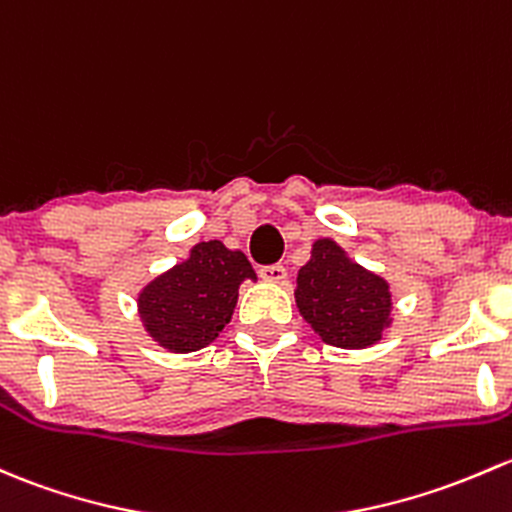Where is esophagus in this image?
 Listing matches in <instances>:
<instances>
[{
    "label": "esophagus",
    "mask_w": 512,
    "mask_h": 512,
    "mask_svg": "<svg viewBox=\"0 0 512 512\" xmlns=\"http://www.w3.org/2000/svg\"><path fill=\"white\" fill-rule=\"evenodd\" d=\"M260 277L265 279V282H284L287 279V270H284V265H262L260 267Z\"/></svg>",
    "instance_id": "esophagus-1"
}]
</instances>
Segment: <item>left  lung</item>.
<instances>
[{"mask_svg": "<svg viewBox=\"0 0 512 512\" xmlns=\"http://www.w3.org/2000/svg\"><path fill=\"white\" fill-rule=\"evenodd\" d=\"M297 306L311 328L336 348H365L390 324V287L363 270L333 240H316L311 260L299 270Z\"/></svg>", "mask_w": 512, "mask_h": 512, "instance_id": "left-lung-1", "label": "left lung"}]
</instances>
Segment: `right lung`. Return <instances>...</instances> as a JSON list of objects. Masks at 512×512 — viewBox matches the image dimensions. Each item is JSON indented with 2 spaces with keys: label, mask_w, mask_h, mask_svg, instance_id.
I'll return each mask as SVG.
<instances>
[{
  "label": "right lung",
  "mask_w": 512,
  "mask_h": 512,
  "mask_svg": "<svg viewBox=\"0 0 512 512\" xmlns=\"http://www.w3.org/2000/svg\"><path fill=\"white\" fill-rule=\"evenodd\" d=\"M242 279H255V270L240 250L218 240L198 242L186 262L139 294L149 336L174 353L206 348L233 316Z\"/></svg>",
  "instance_id": "right-lung-1"
}]
</instances>
